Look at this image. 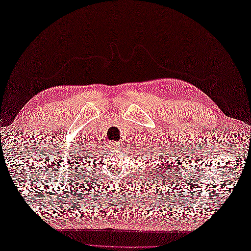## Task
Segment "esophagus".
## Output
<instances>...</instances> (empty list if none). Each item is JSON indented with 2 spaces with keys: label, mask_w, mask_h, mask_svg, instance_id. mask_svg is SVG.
Listing matches in <instances>:
<instances>
[{
  "label": "esophagus",
  "mask_w": 251,
  "mask_h": 251,
  "mask_svg": "<svg viewBox=\"0 0 251 251\" xmlns=\"http://www.w3.org/2000/svg\"><path fill=\"white\" fill-rule=\"evenodd\" d=\"M111 144H112V148H113V149H118V146H119V144H118V142H115V141H112V142H111Z\"/></svg>",
  "instance_id": "esophagus-1"
}]
</instances>
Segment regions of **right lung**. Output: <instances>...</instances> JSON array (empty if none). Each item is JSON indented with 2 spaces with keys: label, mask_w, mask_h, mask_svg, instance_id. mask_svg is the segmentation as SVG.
Returning <instances> with one entry per match:
<instances>
[{
  "label": "right lung",
  "mask_w": 251,
  "mask_h": 251,
  "mask_svg": "<svg viewBox=\"0 0 251 251\" xmlns=\"http://www.w3.org/2000/svg\"><path fill=\"white\" fill-rule=\"evenodd\" d=\"M88 153H90V149H86L85 148V154H88ZM82 168L83 170H81V169ZM83 170H85V166H80V168H79V171H78V173H76V176H75V177H76V179L78 178V180H80V179H82V177H85L86 176V172L87 171H83ZM74 173V172H73Z\"/></svg>",
  "instance_id": "1"
}]
</instances>
